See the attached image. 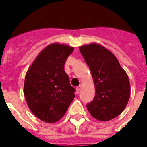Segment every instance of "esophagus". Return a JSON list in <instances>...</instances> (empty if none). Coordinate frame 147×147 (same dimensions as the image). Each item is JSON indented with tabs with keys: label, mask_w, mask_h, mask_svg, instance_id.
<instances>
[{
	"label": "esophagus",
	"mask_w": 147,
	"mask_h": 147,
	"mask_svg": "<svg viewBox=\"0 0 147 147\" xmlns=\"http://www.w3.org/2000/svg\"><path fill=\"white\" fill-rule=\"evenodd\" d=\"M81 88H82V86H81V85H79V86H78V87H76V92H77V93H78V92H79V91L81 90Z\"/></svg>",
	"instance_id": "34e87169"
}]
</instances>
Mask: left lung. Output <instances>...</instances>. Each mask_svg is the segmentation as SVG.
<instances>
[{
  "mask_svg": "<svg viewBox=\"0 0 147 147\" xmlns=\"http://www.w3.org/2000/svg\"><path fill=\"white\" fill-rule=\"evenodd\" d=\"M91 70L95 96L87 105L94 118L108 121L123 112L130 96L129 78L120 62L110 50L98 43L79 47Z\"/></svg>",
  "mask_w": 147,
  "mask_h": 147,
  "instance_id": "left-lung-1",
  "label": "left lung"
}]
</instances>
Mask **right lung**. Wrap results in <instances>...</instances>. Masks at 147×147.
Segmentation results:
<instances>
[{"label": "right lung", "instance_id": "obj_1", "mask_svg": "<svg viewBox=\"0 0 147 147\" xmlns=\"http://www.w3.org/2000/svg\"><path fill=\"white\" fill-rule=\"evenodd\" d=\"M74 48L51 43L36 56L26 71L24 96L36 117L47 123H55L65 114L75 98V88L64 70L65 62Z\"/></svg>", "mask_w": 147, "mask_h": 147}]
</instances>
